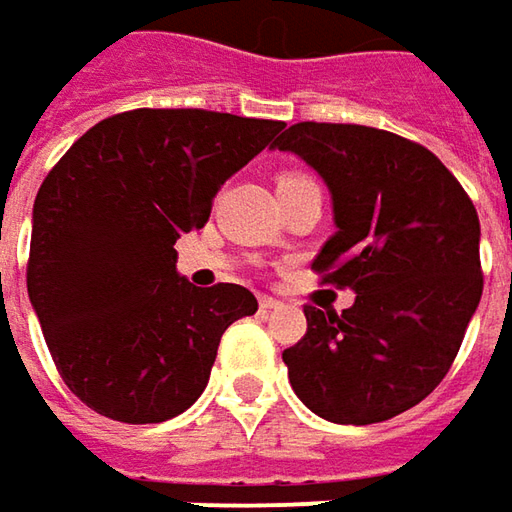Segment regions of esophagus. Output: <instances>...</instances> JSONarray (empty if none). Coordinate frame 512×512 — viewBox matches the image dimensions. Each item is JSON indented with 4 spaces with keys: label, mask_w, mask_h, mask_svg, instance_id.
<instances>
[{
    "label": "esophagus",
    "mask_w": 512,
    "mask_h": 512,
    "mask_svg": "<svg viewBox=\"0 0 512 512\" xmlns=\"http://www.w3.org/2000/svg\"><path fill=\"white\" fill-rule=\"evenodd\" d=\"M257 303H260V309H263V311H274V309H280V306H283L280 300H274V297H266V294H263V297H260Z\"/></svg>",
    "instance_id": "obj_1"
}]
</instances>
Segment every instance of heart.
Segmentation results:
<instances>
[{"instance_id":"heart-1","label":"heart","mask_w":512,"mask_h":512,"mask_svg":"<svg viewBox=\"0 0 512 512\" xmlns=\"http://www.w3.org/2000/svg\"><path fill=\"white\" fill-rule=\"evenodd\" d=\"M291 178H300V175H294V172H289V175H280V181H291Z\"/></svg>"}]
</instances>
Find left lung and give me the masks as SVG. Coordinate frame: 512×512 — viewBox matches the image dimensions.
Listing matches in <instances>:
<instances>
[{
  "mask_svg": "<svg viewBox=\"0 0 512 512\" xmlns=\"http://www.w3.org/2000/svg\"><path fill=\"white\" fill-rule=\"evenodd\" d=\"M323 175L337 232L311 269L354 289L351 309L306 306L283 351L303 405L337 425L414 408L445 379L482 300L479 215L431 150L362 124L300 121L274 141Z\"/></svg>",
  "mask_w": 512,
  "mask_h": 512,
  "instance_id": "left-lung-1",
  "label": "left lung"
}]
</instances>
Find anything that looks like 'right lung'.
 <instances>
[{"mask_svg": "<svg viewBox=\"0 0 512 512\" xmlns=\"http://www.w3.org/2000/svg\"><path fill=\"white\" fill-rule=\"evenodd\" d=\"M286 124L212 110H127L98 121L33 203L27 294L64 385L96 414L167 422L201 397L226 328L257 311L238 283L175 272L221 184Z\"/></svg>", "mask_w": 512, "mask_h": 512, "instance_id": "add662e5", "label": "right lung"}]
</instances>
